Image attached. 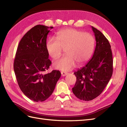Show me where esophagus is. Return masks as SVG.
<instances>
[{
	"label": "esophagus",
	"instance_id": "1",
	"mask_svg": "<svg viewBox=\"0 0 127 127\" xmlns=\"http://www.w3.org/2000/svg\"><path fill=\"white\" fill-rule=\"evenodd\" d=\"M61 75H62L63 76H65L68 74V73L66 72H64V71H61Z\"/></svg>",
	"mask_w": 127,
	"mask_h": 127
}]
</instances>
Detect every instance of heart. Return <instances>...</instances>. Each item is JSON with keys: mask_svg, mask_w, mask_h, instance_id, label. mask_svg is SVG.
Returning a JSON list of instances; mask_svg holds the SVG:
<instances>
[{"mask_svg": "<svg viewBox=\"0 0 127 127\" xmlns=\"http://www.w3.org/2000/svg\"><path fill=\"white\" fill-rule=\"evenodd\" d=\"M56 37H50L46 43L49 55L56 59L65 49L66 55L53 63L57 69L68 71L74 68L76 63L81 65L90 59L94 48L93 36L88 33L73 29L60 31Z\"/></svg>", "mask_w": 127, "mask_h": 127, "instance_id": "1", "label": "heart"}]
</instances>
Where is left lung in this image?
I'll use <instances>...</instances> for the list:
<instances>
[{"label":"left lung","mask_w":127,"mask_h":127,"mask_svg":"<svg viewBox=\"0 0 127 127\" xmlns=\"http://www.w3.org/2000/svg\"><path fill=\"white\" fill-rule=\"evenodd\" d=\"M96 47L92 59L83 68L75 71L76 82L73 93L81 100L88 101L101 94L113 73V58L109 41L99 30L92 26Z\"/></svg>","instance_id":"obj_1"}]
</instances>
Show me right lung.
Listing matches in <instances>:
<instances>
[{
    "mask_svg": "<svg viewBox=\"0 0 127 127\" xmlns=\"http://www.w3.org/2000/svg\"><path fill=\"white\" fill-rule=\"evenodd\" d=\"M53 27L37 25L22 38L15 55L14 70L21 90L34 102H43L52 94L60 71L45 74L51 64L46 49L47 35Z\"/></svg>",
    "mask_w": 127,
    "mask_h": 127,
    "instance_id": "right-lung-1",
    "label": "right lung"
}]
</instances>
